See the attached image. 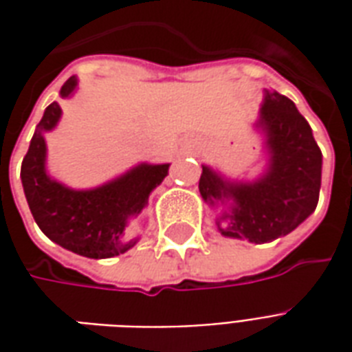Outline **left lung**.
Returning <instances> with one entry per match:
<instances>
[{"instance_id":"1","label":"left lung","mask_w":352,"mask_h":352,"mask_svg":"<svg viewBox=\"0 0 352 352\" xmlns=\"http://www.w3.org/2000/svg\"><path fill=\"white\" fill-rule=\"evenodd\" d=\"M254 128L264 135V173L254 181H236L204 164L199 194L209 207L222 206L214 219L222 236L270 243L315 211L322 153L294 101L275 90H265Z\"/></svg>"}]
</instances>
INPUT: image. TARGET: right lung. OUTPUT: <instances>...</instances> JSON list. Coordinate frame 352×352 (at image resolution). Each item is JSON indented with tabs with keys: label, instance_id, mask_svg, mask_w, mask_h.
Instances as JSON below:
<instances>
[{
	"label": "right lung",
	"instance_id": "obj_1",
	"mask_svg": "<svg viewBox=\"0 0 352 352\" xmlns=\"http://www.w3.org/2000/svg\"><path fill=\"white\" fill-rule=\"evenodd\" d=\"M77 77L65 80L60 98H72ZM62 118V107L52 101L30 141L20 179L37 226L50 241L87 258H113L130 251L138 239H124L131 217L148 204L151 192L168 175L169 164H138L113 181L96 188L75 190L52 179L47 171V141Z\"/></svg>",
	"mask_w": 352,
	"mask_h": 352
}]
</instances>
